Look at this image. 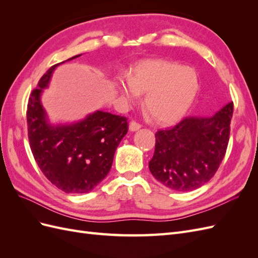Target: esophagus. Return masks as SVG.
<instances>
[{"label":"esophagus","mask_w":258,"mask_h":258,"mask_svg":"<svg viewBox=\"0 0 258 258\" xmlns=\"http://www.w3.org/2000/svg\"><path fill=\"white\" fill-rule=\"evenodd\" d=\"M141 127H142V124L139 123V122L136 121V120H132V121L129 123V129H130V131H137V130H139Z\"/></svg>","instance_id":"esophagus-1"}]
</instances>
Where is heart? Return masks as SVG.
I'll return each mask as SVG.
<instances>
[{"label": "heart", "mask_w": 258, "mask_h": 258, "mask_svg": "<svg viewBox=\"0 0 258 258\" xmlns=\"http://www.w3.org/2000/svg\"><path fill=\"white\" fill-rule=\"evenodd\" d=\"M116 87L129 103L140 92L146 93L145 105L153 119L171 123L183 117L199 90V77L192 68L166 60H146L132 70L130 77H119Z\"/></svg>", "instance_id": "b5f03b06"}]
</instances>
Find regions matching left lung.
Returning <instances> with one entry per match:
<instances>
[{"label": "left lung", "instance_id": "8db88e82", "mask_svg": "<svg viewBox=\"0 0 258 258\" xmlns=\"http://www.w3.org/2000/svg\"><path fill=\"white\" fill-rule=\"evenodd\" d=\"M233 102L212 117L187 116L173 127L156 132L155 153L148 167L160 183L189 191L208 183L225 157Z\"/></svg>", "mask_w": 258, "mask_h": 258}]
</instances>
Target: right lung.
<instances>
[{
  "label": "right lung",
  "instance_id": "obj_1",
  "mask_svg": "<svg viewBox=\"0 0 258 258\" xmlns=\"http://www.w3.org/2000/svg\"><path fill=\"white\" fill-rule=\"evenodd\" d=\"M60 63L48 69L29 97L28 138L37 166L48 181L67 194H84L95 188L110 172L128 122L124 116L97 111L80 122L50 126L40 97Z\"/></svg>",
  "mask_w": 258,
  "mask_h": 258
}]
</instances>
